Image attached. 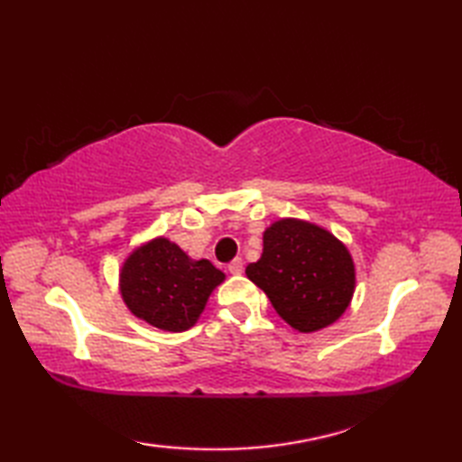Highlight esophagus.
<instances>
[{
    "label": "esophagus",
    "mask_w": 462,
    "mask_h": 462,
    "mask_svg": "<svg viewBox=\"0 0 462 462\" xmlns=\"http://www.w3.org/2000/svg\"><path fill=\"white\" fill-rule=\"evenodd\" d=\"M242 270H244V262H242V258H236V260H232V262L228 263V272H230V273H234V276H240Z\"/></svg>",
    "instance_id": "obj_1"
}]
</instances>
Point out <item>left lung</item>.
Masks as SVG:
<instances>
[{
  "label": "left lung",
  "mask_w": 462,
  "mask_h": 462,
  "mask_svg": "<svg viewBox=\"0 0 462 462\" xmlns=\"http://www.w3.org/2000/svg\"><path fill=\"white\" fill-rule=\"evenodd\" d=\"M246 276L293 329L311 333L337 321L356 291L347 248L306 220L282 218L263 232V252Z\"/></svg>",
  "instance_id": "1"
}]
</instances>
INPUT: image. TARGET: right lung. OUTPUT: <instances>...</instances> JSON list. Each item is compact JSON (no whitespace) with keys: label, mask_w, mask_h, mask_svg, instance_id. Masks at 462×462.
Returning <instances> with one entry per match:
<instances>
[{"label":"right lung","mask_w":462,"mask_h":462,"mask_svg":"<svg viewBox=\"0 0 462 462\" xmlns=\"http://www.w3.org/2000/svg\"><path fill=\"white\" fill-rule=\"evenodd\" d=\"M224 278L208 260H192L174 242L154 238L125 260L119 286L136 318L164 331H186Z\"/></svg>","instance_id":"1"}]
</instances>
